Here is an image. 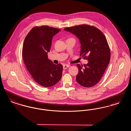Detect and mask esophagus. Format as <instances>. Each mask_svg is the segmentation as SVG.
<instances>
[{
  "instance_id": "34e87169",
  "label": "esophagus",
  "mask_w": 131,
  "mask_h": 131,
  "mask_svg": "<svg viewBox=\"0 0 131 131\" xmlns=\"http://www.w3.org/2000/svg\"><path fill=\"white\" fill-rule=\"evenodd\" d=\"M69 67H70L69 65H66V64H64V65L63 66V69H67V68H69Z\"/></svg>"
}]
</instances>
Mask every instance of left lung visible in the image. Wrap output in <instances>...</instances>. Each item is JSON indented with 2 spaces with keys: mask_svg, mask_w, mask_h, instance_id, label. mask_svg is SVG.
Masks as SVG:
<instances>
[{
  "mask_svg": "<svg viewBox=\"0 0 131 131\" xmlns=\"http://www.w3.org/2000/svg\"><path fill=\"white\" fill-rule=\"evenodd\" d=\"M78 38L81 44L80 56L88 61L87 64H77V82L85 87H91L99 82L110 60V49L103 33L98 28L87 25L65 28Z\"/></svg>",
  "mask_w": 131,
  "mask_h": 131,
  "instance_id": "obj_1",
  "label": "left lung"
}]
</instances>
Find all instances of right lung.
Listing matches in <instances>:
<instances>
[{
	"label": "right lung",
	"mask_w": 131,
	"mask_h": 131,
	"mask_svg": "<svg viewBox=\"0 0 131 131\" xmlns=\"http://www.w3.org/2000/svg\"><path fill=\"white\" fill-rule=\"evenodd\" d=\"M60 31L46 26L35 27L24 42L22 57L27 69L35 81L45 87L55 85L62 76V65L54 64L47 55L53 37Z\"/></svg>",
	"instance_id": "1"
}]
</instances>
